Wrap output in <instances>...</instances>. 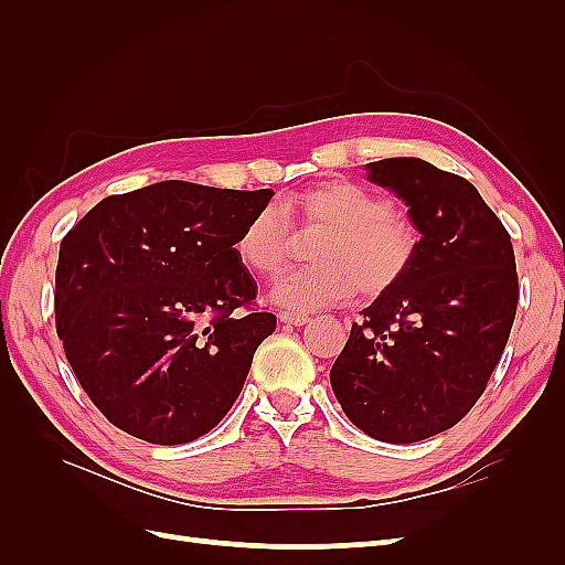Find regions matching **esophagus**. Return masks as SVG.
Instances as JSON below:
<instances>
[{
    "label": "esophagus",
    "mask_w": 565,
    "mask_h": 565,
    "mask_svg": "<svg viewBox=\"0 0 565 565\" xmlns=\"http://www.w3.org/2000/svg\"><path fill=\"white\" fill-rule=\"evenodd\" d=\"M278 318H280V322H285V324H295V328H301V324H306V322L311 320L309 316H303V313H289V311H280Z\"/></svg>",
    "instance_id": "34e87169"
}]
</instances>
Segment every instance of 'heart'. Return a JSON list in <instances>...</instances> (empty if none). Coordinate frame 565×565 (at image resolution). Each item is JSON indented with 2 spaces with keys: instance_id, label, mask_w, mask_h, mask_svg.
I'll return each mask as SVG.
<instances>
[{
  "instance_id": "heart-1",
  "label": "heart",
  "mask_w": 565,
  "mask_h": 565,
  "mask_svg": "<svg viewBox=\"0 0 565 565\" xmlns=\"http://www.w3.org/2000/svg\"><path fill=\"white\" fill-rule=\"evenodd\" d=\"M289 218L306 231H324L313 247L318 264L287 273L270 297L289 311H316L324 306L384 295L413 266L419 235L393 202L351 181H324L282 202L256 210L237 235L235 252L249 270L276 276L292 256L295 233Z\"/></svg>"
}]
</instances>
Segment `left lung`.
<instances>
[{
  "instance_id": "8db88e82",
  "label": "left lung",
  "mask_w": 565,
  "mask_h": 565,
  "mask_svg": "<svg viewBox=\"0 0 565 565\" xmlns=\"http://www.w3.org/2000/svg\"><path fill=\"white\" fill-rule=\"evenodd\" d=\"M365 167L405 200L422 237L403 280L353 322L330 382L358 429L415 443L450 429L486 391L516 318V259L467 179L419 158Z\"/></svg>"
}]
</instances>
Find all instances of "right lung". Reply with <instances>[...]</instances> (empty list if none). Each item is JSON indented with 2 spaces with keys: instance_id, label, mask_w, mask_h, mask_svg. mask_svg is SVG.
<instances>
[{
  "instance_id": "1",
  "label": "right lung",
  "mask_w": 565,
  "mask_h": 565,
  "mask_svg": "<svg viewBox=\"0 0 565 565\" xmlns=\"http://www.w3.org/2000/svg\"><path fill=\"white\" fill-rule=\"evenodd\" d=\"M264 191L160 181L100 200L63 237L56 330L110 424L156 446L226 417L276 316L247 309L256 282L235 243Z\"/></svg>"
}]
</instances>
